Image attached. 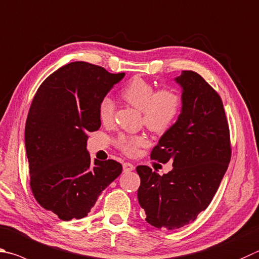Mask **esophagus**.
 <instances>
[{"instance_id": "34e87169", "label": "esophagus", "mask_w": 259, "mask_h": 259, "mask_svg": "<svg viewBox=\"0 0 259 259\" xmlns=\"http://www.w3.org/2000/svg\"><path fill=\"white\" fill-rule=\"evenodd\" d=\"M123 171L124 172H130V171H133L134 168H135V166L133 165V164L131 163H128V162H125V163H123Z\"/></svg>"}]
</instances>
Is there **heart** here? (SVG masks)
I'll list each match as a JSON object with an SVG mask.
<instances>
[{
	"label": "heart",
	"mask_w": 259,
	"mask_h": 259,
	"mask_svg": "<svg viewBox=\"0 0 259 259\" xmlns=\"http://www.w3.org/2000/svg\"><path fill=\"white\" fill-rule=\"evenodd\" d=\"M124 100L142 111L143 122L154 133H164L171 128L180 114L182 97L176 89L162 88L156 91L153 83L143 78H135L122 91ZM115 104L110 96H104L98 105V115L104 123L114 116ZM148 143L144 135H121L116 140L119 148L128 155H134L139 147Z\"/></svg>",
	"instance_id": "b5f03b06"
}]
</instances>
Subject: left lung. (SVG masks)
<instances>
[{
    "mask_svg": "<svg viewBox=\"0 0 259 259\" xmlns=\"http://www.w3.org/2000/svg\"><path fill=\"white\" fill-rule=\"evenodd\" d=\"M175 80L182 88L181 113L150 154L161 163L170 161L173 168L163 176L146 165L136 168L146 221L166 230L194 222L208 207L231 159L229 124L219 94L194 71H182Z\"/></svg>",
    "mask_w": 259,
    "mask_h": 259,
    "instance_id": "8db88e82",
    "label": "left lung"
}]
</instances>
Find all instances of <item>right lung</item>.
<instances>
[{"label":"right lung","mask_w":259,"mask_h":259,"mask_svg":"<svg viewBox=\"0 0 259 259\" xmlns=\"http://www.w3.org/2000/svg\"><path fill=\"white\" fill-rule=\"evenodd\" d=\"M124 72L71 62L41 82L26 121L30 188L41 207L63 221L82 219L121 175L114 161L91 162L88 134L100 129L98 105Z\"/></svg>","instance_id":"right-lung-1"}]
</instances>
